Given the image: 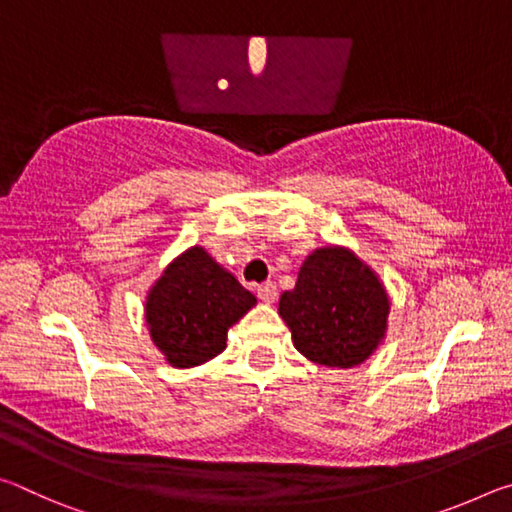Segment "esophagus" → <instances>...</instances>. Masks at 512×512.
Instances as JSON below:
<instances>
[{"instance_id":"esophagus-1","label":"esophagus","mask_w":512,"mask_h":512,"mask_svg":"<svg viewBox=\"0 0 512 512\" xmlns=\"http://www.w3.org/2000/svg\"><path fill=\"white\" fill-rule=\"evenodd\" d=\"M257 296H259V300L264 302V305H273L275 298H277V287H275L273 282L259 284V287H257Z\"/></svg>"}]
</instances>
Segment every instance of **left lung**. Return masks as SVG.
Here are the masks:
<instances>
[{"label": "left lung", "mask_w": 512, "mask_h": 512, "mask_svg": "<svg viewBox=\"0 0 512 512\" xmlns=\"http://www.w3.org/2000/svg\"><path fill=\"white\" fill-rule=\"evenodd\" d=\"M277 314L302 357L327 368H354L384 345L391 298L354 250L329 244L305 257Z\"/></svg>", "instance_id": "1"}]
</instances>
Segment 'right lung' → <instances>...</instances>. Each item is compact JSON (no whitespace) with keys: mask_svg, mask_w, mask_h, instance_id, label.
Wrapping results in <instances>:
<instances>
[{"mask_svg":"<svg viewBox=\"0 0 512 512\" xmlns=\"http://www.w3.org/2000/svg\"><path fill=\"white\" fill-rule=\"evenodd\" d=\"M257 298L203 246H192L164 266L144 300L146 329L164 361L194 368L225 350L228 329Z\"/></svg>","mask_w":512,"mask_h":512,"instance_id":"obj_1","label":"right lung"}]
</instances>
